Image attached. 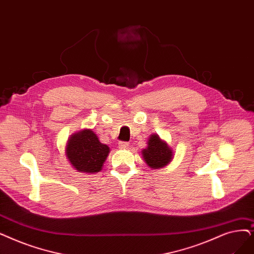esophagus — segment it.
Instances as JSON below:
<instances>
[{
    "instance_id": "1",
    "label": "esophagus",
    "mask_w": 254,
    "mask_h": 254,
    "mask_svg": "<svg viewBox=\"0 0 254 254\" xmlns=\"http://www.w3.org/2000/svg\"><path fill=\"white\" fill-rule=\"evenodd\" d=\"M129 146V143L126 141H120L119 142V147L120 148H127Z\"/></svg>"
}]
</instances>
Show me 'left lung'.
<instances>
[{
    "mask_svg": "<svg viewBox=\"0 0 254 254\" xmlns=\"http://www.w3.org/2000/svg\"><path fill=\"white\" fill-rule=\"evenodd\" d=\"M142 156L150 168H162L171 161L172 150L160 139L158 135H151L148 140L147 148L143 149Z\"/></svg>",
    "mask_w": 254,
    "mask_h": 254,
    "instance_id": "obj_1",
    "label": "left lung"
}]
</instances>
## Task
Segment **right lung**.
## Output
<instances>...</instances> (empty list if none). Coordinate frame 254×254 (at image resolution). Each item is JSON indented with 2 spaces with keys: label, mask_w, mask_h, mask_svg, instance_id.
I'll use <instances>...</instances> for the list:
<instances>
[{
  "label": "right lung",
  "mask_w": 254,
  "mask_h": 254,
  "mask_svg": "<svg viewBox=\"0 0 254 254\" xmlns=\"http://www.w3.org/2000/svg\"><path fill=\"white\" fill-rule=\"evenodd\" d=\"M110 148L100 142L90 129H84L72 135L66 147V156L72 166L88 173L98 172L106 161Z\"/></svg>",
  "instance_id": "right-lung-1"
}]
</instances>
